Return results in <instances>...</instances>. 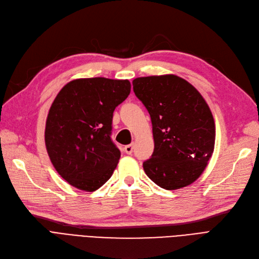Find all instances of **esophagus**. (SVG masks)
I'll return each instance as SVG.
<instances>
[{
    "label": "esophagus",
    "instance_id": "1",
    "mask_svg": "<svg viewBox=\"0 0 259 259\" xmlns=\"http://www.w3.org/2000/svg\"><path fill=\"white\" fill-rule=\"evenodd\" d=\"M124 152H126L127 155H131L133 152V144H129L124 146Z\"/></svg>",
    "mask_w": 259,
    "mask_h": 259
}]
</instances>
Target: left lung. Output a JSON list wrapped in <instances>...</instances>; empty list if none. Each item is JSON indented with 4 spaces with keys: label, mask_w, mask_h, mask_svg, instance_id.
<instances>
[{
    "label": "left lung",
    "mask_w": 259,
    "mask_h": 259,
    "mask_svg": "<svg viewBox=\"0 0 259 259\" xmlns=\"http://www.w3.org/2000/svg\"><path fill=\"white\" fill-rule=\"evenodd\" d=\"M132 84L152 123L155 149L143 163L146 175L165 190L191 185L214 148L215 126L208 104L193 85L174 74L143 76Z\"/></svg>",
    "instance_id": "8db88e82"
}]
</instances>
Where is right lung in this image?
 <instances>
[{"label":"right lung","instance_id":"right-lung-1","mask_svg":"<svg viewBox=\"0 0 259 259\" xmlns=\"http://www.w3.org/2000/svg\"><path fill=\"white\" fill-rule=\"evenodd\" d=\"M128 80L78 79L54 99L45 141L53 166L67 183L96 191L113 174L120 151L112 141L115 108L130 94Z\"/></svg>","mask_w":259,"mask_h":259}]
</instances>
